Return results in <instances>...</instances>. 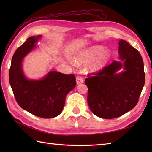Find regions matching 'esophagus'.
<instances>
[{
  "label": "esophagus",
  "mask_w": 152,
  "mask_h": 152,
  "mask_svg": "<svg viewBox=\"0 0 152 152\" xmlns=\"http://www.w3.org/2000/svg\"><path fill=\"white\" fill-rule=\"evenodd\" d=\"M76 82H77V84H80L81 83H82V82H84V79L83 77H81V76H77L76 77Z\"/></svg>",
  "instance_id": "esophagus-1"
}]
</instances>
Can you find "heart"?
Listing matches in <instances>:
<instances>
[{
	"instance_id": "1",
	"label": "heart",
	"mask_w": 152,
	"mask_h": 152,
	"mask_svg": "<svg viewBox=\"0 0 152 152\" xmlns=\"http://www.w3.org/2000/svg\"><path fill=\"white\" fill-rule=\"evenodd\" d=\"M95 62L91 67V70L93 71H97L100 70L107 62L109 54L107 50H104L102 46H94L89 49L86 50L85 51L82 53L78 59V63L79 64H86L88 63L97 57Z\"/></svg>"
}]
</instances>
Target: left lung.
<instances>
[{
    "instance_id": "1",
    "label": "left lung",
    "mask_w": 152,
    "mask_h": 152,
    "mask_svg": "<svg viewBox=\"0 0 152 152\" xmlns=\"http://www.w3.org/2000/svg\"><path fill=\"white\" fill-rule=\"evenodd\" d=\"M118 53L124 63L113 61L102 70L89 73L87 103L99 117L111 119L130 111L138 102L145 82L141 54L124 40H119ZM122 67L124 71L116 72Z\"/></svg>"
}]
</instances>
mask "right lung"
<instances>
[{
  "label": "right lung",
  "instance_id": "add662e5",
  "mask_svg": "<svg viewBox=\"0 0 152 152\" xmlns=\"http://www.w3.org/2000/svg\"><path fill=\"white\" fill-rule=\"evenodd\" d=\"M41 35L30 37L14 53L9 72L12 92L20 107L35 116L50 118L63 111L67 94L76 86L73 74L49 72L43 79L28 80L22 70V60L35 47Z\"/></svg>",
  "mask_w": 152,
  "mask_h": 152
}]
</instances>
